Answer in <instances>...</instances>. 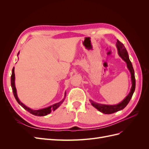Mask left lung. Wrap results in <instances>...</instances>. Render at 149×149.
I'll return each mask as SVG.
<instances>
[{
    "label": "left lung",
    "instance_id": "left-lung-1",
    "mask_svg": "<svg viewBox=\"0 0 149 149\" xmlns=\"http://www.w3.org/2000/svg\"><path fill=\"white\" fill-rule=\"evenodd\" d=\"M116 47H117V48H118L119 55L120 56L122 59H123L124 61H125L126 63H127V68L129 69L130 74H131L132 87H131V89H130V91L128 95L125 97V98L123 101L118 104H116V105L101 104H98L94 102L91 100H89L93 106H94L96 109H97L100 112H102V113L106 114H112V113H114V112H116L119 111L123 109L128 104V103L129 102L130 99H131L133 95L134 92L135 91V88H136V79H135L134 70L133 68L132 63L130 62L129 60L128 53L127 50H126L124 45L120 41H119L118 40H117Z\"/></svg>",
    "mask_w": 149,
    "mask_h": 149
}]
</instances>
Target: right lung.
<instances>
[{"label": "right lung", "instance_id": "obj_1", "mask_svg": "<svg viewBox=\"0 0 149 149\" xmlns=\"http://www.w3.org/2000/svg\"><path fill=\"white\" fill-rule=\"evenodd\" d=\"M19 52L18 53L17 56L19 55ZM11 86H12V91L13 93V95H14V97L15 98L16 101L18 102V103L23 107L25 110L27 111L28 112H29L30 113H31V114L37 116H47V114H49L52 111H54L55 110H56L57 108L59 107L61 104L63 102V101H65V99L66 96V94L65 93V97L63 99V100L61 101L60 102H58L55 104H53L52 106H49L48 107L46 108H43V109H38V110H33L31 109L30 108L26 107V106H25L23 103H22L20 100L19 97L17 96V90H16V88H15V73H14V67L12 69V76H11Z\"/></svg>", "mask_w": 149, "mask_h": 149}]
</instances>
